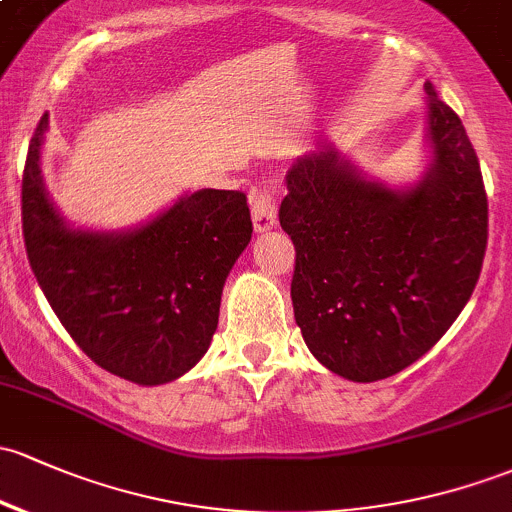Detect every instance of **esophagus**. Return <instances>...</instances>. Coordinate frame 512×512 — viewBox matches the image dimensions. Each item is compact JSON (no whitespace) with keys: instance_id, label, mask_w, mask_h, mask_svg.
I'll return each instance as SVG.
<instances>
[{"instance_id":"1","label":"esophagus","mask_w":512,"mask_h":512,"mask_svg":"<svg viewBox=\"0 0 512 512\" xmlns=\"http://www.w3.org/2000/svg\"><path fill=\"white\" fill-rule=\"evenodd\" d=\"M276 195L271 188H258L251 192V219H254L256 232H268L276 227Z\"/></svg>"}]
</instances>
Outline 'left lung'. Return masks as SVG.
<instances>
[{"label": "left lung", "instance_id": "obj_1", "mask_svg": "<svg viewBox=\"0 0 512 512\" xmlns=\"http://www.w3.org/2000/svg\"><path fill=\"white\" fill-rule=\"evenodd\" d=\"M430 95L434 161L417 188L361 178L332 146L288 170L280 227L295 244V322L329 371L381 381L432 349L464 310L488 244V197L474 146Z\"/></svg>", "mask_w": 512, "mask_h": 512}]
</instances>
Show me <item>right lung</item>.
I'll return each mask as SVG.
<instances>
[{
  "label": "right lung",
  "instance_id": "add662e5",
  "mask_svg": "<svg viewBox=\"0 0 512 512\" xmlns=\"http://www.w3.org/2000/svg\"><path fill=\"white\" fill-rule=\"evenodd\" d=\"M38 122L21 178L31 271L75 344L114 376L158 386L190 371L219 322L222 288L251 241L239 190H200L129 234L73 232L48 202Z\"/></svg>",
  "mask_w": 512,
  "mask_h": 512
}]
</instances>
